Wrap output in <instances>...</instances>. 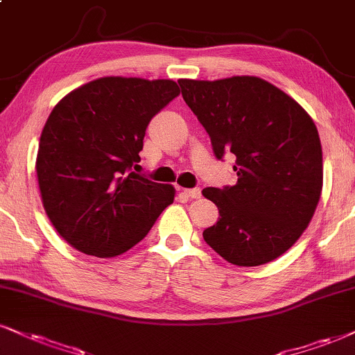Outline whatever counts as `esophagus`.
Instances as JSON below:
<instances>
[{"label": "esophagus", "instance_id": "obj_1", "mask_svg": "<svg viewBox=\"0 0 355 355\" xmlns=\"http://www.w3.org/2000/svg\"><path fill=\"white\" fill-rule=\"evenodd\" d=\"M184 194L189 196L191 199H199L202 196V192H200L199 187H194V189H184Z\"/></svg>", "mask_w": 355, "mask_h": 355}]
</instances>
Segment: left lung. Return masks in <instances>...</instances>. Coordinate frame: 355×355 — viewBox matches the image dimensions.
Returning <instances> with one entry per match:
<instances>
[{
    "label": "left lung",
    "mask_w": 355,
    "mask_h": 355,
    "mask_svg": "<svg viewBox=\"0 0 355 355\" xmlns=\"http://www.w3.org/2000/svg\"><path fill=\"white\" fill-rule=\"evenodd\" d=\"M181 94L211 137L217 159L235 155L237 184L205 187L218 209L204 230L209 247L232 265L258 266L295 245L322 189V150L304 108L263 78H181Z\"/></svg>",
    "instance_id": "obj_1"
}]
</instances>
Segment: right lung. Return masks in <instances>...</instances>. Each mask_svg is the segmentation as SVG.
<instances>
[{
  "instance_id": "right-lung-1",
  "label": "right lung",
  "mask_w": 355,
  "mask_h": 355,
  "mask_svg": "<svg viewBox=\"0 0 355 355\" xmlns=\"http://www.w3.org/2000/svg\"><path fill=\"white\" fill-rule=\"evenodd\" d=\"M178 95L173 80L102 77L51 112L36 159L39 191L54 229L78 252L121 255L173 204V186L133 168L151 118Z\"/></svg>"
}]
</instances>
